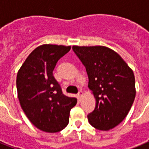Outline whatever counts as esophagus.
Masks as SVG:
<instances>
[{"label":"esophagus","mask_w":149,"mask_h":149,"mask_svg":"<svg viewBox=\"0 0 149 149\" xmlns=\"http://www.w3.org/2000/svg\"><path fill=\"white\" fill-rule=\"evenodd\" d=\"M78 96H79V97H82V95H83V92L81 90H80L79 91V92H78Z\"/></svg>","instance_id":"1"}]
</instances>
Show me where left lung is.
<instances>
[{
	"mask_svg": "<svg viewBox=\"0 0 149 149\" xmlns=\"http://www.w3.org/2000/svg\"><path fill=\"white\" fill-rule=\"evenodd\" d=\"M88 77V88L95 98V109L88 115L89 124L108 131L120 124L135 98L133 71L117 53L108 47H72Z\"/></svg>",
	"mask_w": 149,
	"mask_h": 149,
	"instance_id": "obj_1",
	"label": "left lung"
}]
</instances>
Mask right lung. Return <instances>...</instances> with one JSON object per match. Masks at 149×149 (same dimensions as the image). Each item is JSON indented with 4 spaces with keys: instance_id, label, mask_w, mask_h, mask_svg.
<instances>
[{
    "instance_id": "right-lung-1",
    "label": "right lung",
    "mask_w": 149,
    "mask_h": 149,
    "mask_svg": "<svg viewBox=\"0 0 149 149\" xmlns=\"http://www.w3.org/2000/svg\"><path fill=\"white\" fill-rule=\"evenodd\" d=\"M71 47L44 44L31 53L17 74L16 86L22 109L30 122L45 132L56 133L65 128L76 98L62 93L53 75L56 63Z\"/></svg>"
}]
</instances>
